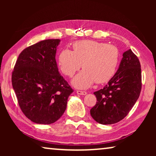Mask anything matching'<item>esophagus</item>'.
<instances>
[{"label":"esophagus","instance_id":"esophagus-1","mask_svg":"<svg viewBox=\"0 0 156 156\" xmlns=\"http://www.w3.org/2000/svg\"><path fill=\"white\" fill-rule=\"evenodd\" d=\"M76 94H80V95H86L87 94V91L77 90V91H76Z\"/></svg>","mask_w":156,"mask_h":156}]
</instances>
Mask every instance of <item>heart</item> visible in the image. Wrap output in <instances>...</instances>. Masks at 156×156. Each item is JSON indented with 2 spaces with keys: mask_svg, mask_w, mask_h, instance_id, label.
I'll return each mask as SVG.
<instances>
[{
  "mask_svg": "<svg viewBox=\"0 0 156 156\" xmlns=\"http://www.w3.org/2000/svg\"><path fill=\"white\" fill-rule=\"evenodd\" d=\"M73 50L64 49L58 57V65L65 75L71 77L80 67L82 71L72 80L78 89H87L95 82H107L114 76L120 53L116 46L94 40L74 42Z\"/></svg>",
  "mask_w": 156,
  "mask_h": 156,
  "instance_id": "heart-1",
  "label": "heart"
}]
</instances>
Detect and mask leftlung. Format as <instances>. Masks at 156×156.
<instances>
[{
	"mask_svg": "<svg viewBox=\"0 0 156 156\" xmlns=\"http://www.w3.org/2000/svg\"><path fill=\"white\" fill-rule=\"evenodd\" d=\"M141 69L137 56L129 50L114 76L108 84L95 91L97 104L90 114L101 124H113L127 116L136 104L141 90Z\"/></svg>",
	"mask_w": 156,
	"mask_h": 156,
	"instance_id": "left-lung-1",
	"label": "left lung"
}]
</instances>
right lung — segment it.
Returning <instances> with one entry per match:
<instances>
[{
	"label": "right lung",
	"instance_id": "add662e5",
	"mask_svg": "<svg viewBox=\"0 0 156 156\" xmlns=\"http://www.w3.org/2000/svg\"><path fill=\"white\" fill-rule=\"evenodd\" d=\"M59 42L45 40L24 49L12 72L20 109L34 123L50 124L58 120L74 91L57 68L55 55Z\"/></svg>",
	"mask_w": 156,
	"mask_h": 156
}]
</instances>
